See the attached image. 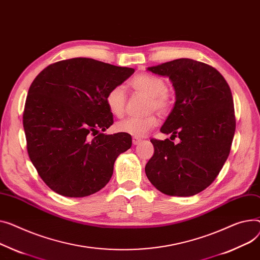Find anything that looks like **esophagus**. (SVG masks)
<instances>
[{"mask_svg": "<svg viewBox=\"0 0 260 260\" xmlns=\"http://www.w3.org/2000/svg\"><path fill=\"white\" fill-rule=\"evenodd\" d=\"M140 141H141L140 138H138V137H133V144H134V145L139 144V143H140Z\"/></svg>", "mask_w": 260, "mask_h": 260, "instance_id": "34e87169", "label": "esophagus"}]
</instances>
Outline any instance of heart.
Segmentation results:
<instances>
[{
    "label": "heart",
    "instance_id": "b5f03b06",
    "mask_svg": "<svg viewBox=\"0 0 260 260\" xmlns=\"http://www.w3.org/2000/svg\"><path fill=\"white\" fill-rule=\"evenodd\" d=\"M129 84L137 92L143 93L149 97V111L155 110L160 113L169 111L172 99L170 94L166 91L167 85L163 78L148 73H142L135 76ZM106 102L110 112L114 116H122L126 106V92L124 86L121 84L113 86L106 96ZM158 122L157 116L148 115L143 118L124 119L116 124V128L120 133L134 137H143L157 126Z\"/></svg>",
    "mask_w": 260,
    "mask_h": 260
}]
</instances>
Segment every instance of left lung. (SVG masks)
<instances>
[{"label": "left lung", "mask_w": 260, "mask_h": 260, "mask_svg": "<svg viewBox=\"0 0 260 260\" xmlns=\"http://www.w3.org/2000/svg\"><path fill=\"white\" fill-rule=\"evenodd\" d=\"M147 71L167 76L174 86L175 107L161 132L180 142L151 139L154 152L145 174L164 194L194 196L211 185L230 153L236 125L230 86L216 69L190 58Z\"/></svg>", "instance_id": "8db88e82"}]
</instances>
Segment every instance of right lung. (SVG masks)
Returning <instances> with one entry per match:
<instances>
[{
  "label": "right lung",
  "instance_id": "add662e5",
  "mask_svg": "<svg viewBox=\"0 0 260 260\" xmlns=\"http://www.w3.org/2000/svg\"><path fill=\"white\" fill-rule=\"evenodd\" d=\"M135 69L76 57L45 68L31 83L23 114L29 158L46 185L69 198L91 196L112 178L131 135L113 124L106 96Z\"/></svg>",
  "mask_w": 260,
  "mask_h": 260
}]
</instances>
